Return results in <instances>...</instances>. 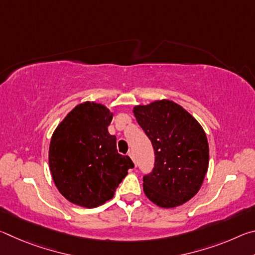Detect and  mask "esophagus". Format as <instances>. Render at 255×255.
Here are the masks:
<instances>
[{
    "instance_id": "1",
    "label": "esophagus",
    "mask_w": 255,
    "mask_h": 255,
    "mask_svg": "<svg viewBox=\"0 0 255 255\" xmlns=\"http://www.w3.org/2000/svg\"><path fill=\"white\" fill-rule=\"evenodd\" d=\"M128 155H129V156H130V158L132 159L133 163H135V165H137V161H136V157H135V155H133V153H132V152H130V153H129Z\"/></svg>"
}]
</instances>
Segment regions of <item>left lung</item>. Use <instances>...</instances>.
I'll return each instance as SVG.
<instances>
[{
  "mask_svg": "<svg viewBox=\"0 0 255 255\" xmlns=\"http://www.w3.org/2000/svg\"><path fill=\"white\" fill-rule=\"evenodd\" d=\"M133 115L152 141L155 162L143 176L146 197L162 208H173L199 191L208 170L209 146L199 123L170 100L133 108Z\"/></svg>",
  "mask_w": 255,
  "mask_h": 255,
  "instance_id": "left-lung-1",
  "label": "left lung"
}]
</instances>
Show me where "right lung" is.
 Instances as JSON below:
<instances>
[{"instance_id": "add662e5", "label": "right lung", "mask_w": 255, "mask_h": 255, "mask_svg": "<svg viewBox=\"0 0 255 255\" xmlns=\"http://www.w3.org/2000/svg\"><path fill=\"white\" fill-rule=\"evenodd\" d=\"M112 114L105 106L84 102L58 125L49 146V167L59 192L68 201L96 208L110 200L132 169L108 131Z\"/></svg>"}]
</instances>
